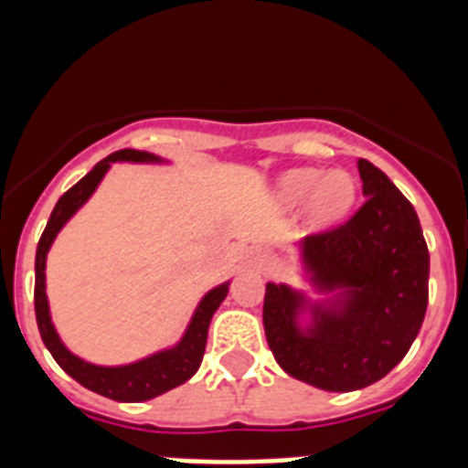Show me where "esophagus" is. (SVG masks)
I'll return each mask as SVG.
<instances>
[{"mask_svg":"<svg viewBox=\"0 0 468 468\" xmlns=\"http://www.w3.org/2000/svg\"><path fill=\"white\" fill-rule=\"evenodd\" d=\"M253 260H255V264H258L260 270H262L264 264H267V255H264V253H255Z\"/></svg>","mask_w":468,"mask_h":468,"instance_id":"obj_1","label":"esophagus"}]
</instances>
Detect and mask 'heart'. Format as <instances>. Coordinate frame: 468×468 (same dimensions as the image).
I'll return each mask as SVG.
<instances>
[{
    "mask_svg": "<svg viewBox=\"0 0 468 468\" xmlns=\"http://www.w3.org/2000/svg\"><path fill=\"white\" fill-rule=\"evenodd\" d=\"M281 192H283L285 201H291V204L312 197L309 210H312L314 220L330 222L349 208L354 194H356V185L351 176L342 171L321 176L312 168H302V171H292L283 177Z\"/></svg>",
    "mask_w": 468,
    "mask_h": 468,
    "instance_id": "b5f03b06",
    "label": "heart"
}]
</instances>
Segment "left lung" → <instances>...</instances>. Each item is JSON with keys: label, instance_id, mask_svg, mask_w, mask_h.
<instances>
[{"label": "left lung", "instance_id": "obj_1", "mask_svg": "<svg viewBox=\"0 0 468 468\" xmlns=\"http://www.w3.org/2000/svg\"><path fill=\"white\" fill-rule=\"evenodd\" d=\"M366 201L342 225L304 239L318 291L346 288L342 312L316 309L295 324L300 292L267 283L264 333L291 378L325 391H354L391 373L415 342L429 302V248L408 198L375 164L358 159Z\"/></svg>", "mask_w": 468, "mask_h": 468}]
</instances>
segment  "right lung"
Masks as SVG:
<instances>
[{
    "instance_id": "add662e5",
    "label": "right lung",
    "mask_w": 468,
    "mask_h": 468,
    "mask_svg": "<svg viewBox=\"0 0 468 468\" xmlns=\"http://www.w3.org/2000/svg\"><path fill=\"white\" fill-rule=\"evenodd\" d=\"M112 161H154V156L147 152L135 150H119L114 154L105 156L93 166V171L86 173L80 183L69 187L63 197L58 198L56 208H53L51 218L47 222V229L41 234L39 246H37L35 258V314L37 325H39V335L47 349L51 351V356L56 363L63 367L65 373L72 379L81 384V387L90 388L95 394L105 396L112 400H122V403H140V400H150L154 396L166 394L171 388L180 387L187 382L201 366L206 351V340H208V325L213 318L215 309L220 307V302L227 297L229 285L222 283L208 292L201 300L197 314H194L192 324H189L187 333H185L183 342L168 351H161L150 358H143L131 366L119 367H102L86 363L69 354L65 345L58 337L56 328L48 316V302H47V283H44V270H47V253L51 248L53 239L60 231V227L74 215V210L84 204L86 198L93 194L98 183L102 180L105 171L110 168Z\"/></svg>"
}]
</instances>
